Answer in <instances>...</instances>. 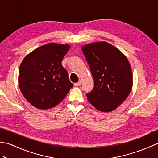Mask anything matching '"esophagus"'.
I'll return each mask as SVG.
<instances>
[{"label":"esophagus","instance_id":"esophagus-1","mask_svg":"<svg viewBox=\"0 0 158 158\" xmlns=\"http://www.w3.org/2000/svg\"><path fill=\"white\" fill-rule=\"evenodd\" d=\"M81 82L79 81V82H77V83H74V85H75V87H78V86H80V85H81Z\"/></svg>","mask_w":158,"mask_h":158}]
</instances>
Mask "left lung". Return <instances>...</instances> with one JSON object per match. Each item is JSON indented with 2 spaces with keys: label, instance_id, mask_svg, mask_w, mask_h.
Here are the masks:
<instances>
[{
  "label": "left lung",
  "instance_id": "8db88e82",
  "mask_svg": "<svg viewBox=\"0 0 158 158\" xmlns=\"http://www.w3.org/2000/svg\"><path fill=\"white\" fill-rule=\"evenodd\" d=\"M92 74L94 86L86 96L97 110L111 112L129 96L133 74L126 56L110 44L98 42L82 47Z\"/></svg>",
  "mask_w": 158,
  "mask_h": 158
}]
</instances>
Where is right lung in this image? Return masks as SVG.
Here are the masks:
<instances>
[{
    "mask_svg": "<svg viewBox=\"0 0 158 158\" xmlns=\"http://www.w3.org/2000/svg\"><path fill=\"white\" fill-rule=\"evenodd\" d=\"M70 49L67 44L50 43L24 58L19 71V86L25 98L38 109L54 107L67 96L73 84L62 60Z\"/></svg>",
    "mask_w": 158,
    "mask_h": 158,
    "instance_id": "obj_1",
    "label": "right lung"
}]
</instances>
